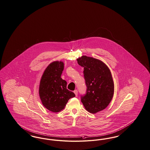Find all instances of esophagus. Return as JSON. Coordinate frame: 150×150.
<instances>
[{
    "mask_svg": "<svg viewBox=\"0 0 150 150\" xmlns=\"http://www.w3.org/2000/svg\"><path fill=\"white\" fill-rule=\"evenodd\" d=\"M74 93H75V96H78V91L77 90H75L74 91Z\"/></svg>",
    "mask_w": 150,
    "mask_h": 150,
    "instance_id": "1",
    "label": "esophagus"
}]
</instances>
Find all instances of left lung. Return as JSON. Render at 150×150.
<instances>
[{"instance_id": "8db88e82", "label": "left lung", "mask_w": 150, "mask_h": 150, "mask_svg": "<svg viewBox=\"0 0 150 150\" xmlns=\"http://www.w3.org/2000/svg\"><path fill=\"white\" fill-rule=\"evenodd\" d=\"M78 64L84 67L86 85V94L81 101L87 111L96 113L102 111L111 102L114 94V83L109 69L102 61L82 56L77 59Z\"/></svg>"}]
</instances>
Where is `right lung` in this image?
I'll list each match as a JSON object with an SVG mask.
<instances>
[{"instance_id": "right-lung-1", "label": "right lung", "mask_w": 150, "mask_h": 150, "mask_svg": "<svg viewBox=\"0 0 150 150\" xmlns=\"http://www.w3.org/2000/svg\"><path fill=\"white\" fill-rule=\"evenodd\" d=\"M62 61L51 63L42 75L39 95L42 104L50 111L57 113L65 107L68 100L75 96L67 89L66 81L61 78L64 65Z\"/></svg>"}]
</instances>
